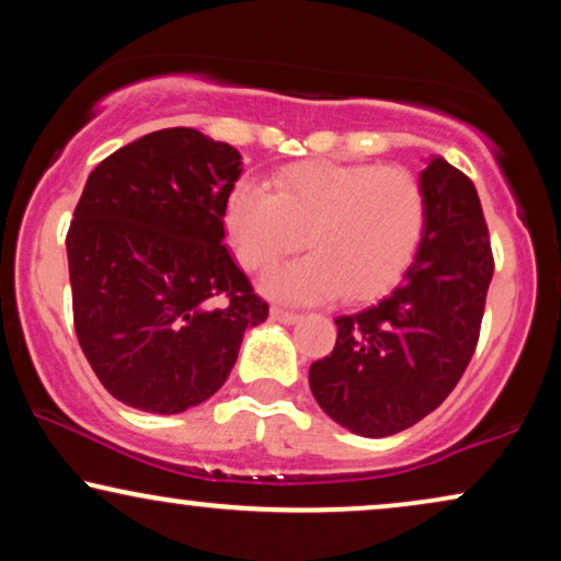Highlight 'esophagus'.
<instances>
[{"instance_id": "esophagus-1", "label": "esophagus", "mask_w": 561, "mask_h": 561, "mask_svg": "<svg viewBox=\"0 0 561 561\" xmlns=\"http://www.w3.org/2000/svg\"><path fill=\"white\" fill-rule=\"evenodd\" d=\"M272 318L279 323H295V321H300V313L282 308V305H272Z\"/></svg>"}]
</instances>
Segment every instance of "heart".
Returning a JSON list of instances; mask_svg holds the SVG:
<instances>
[{
  "label": "heart",
  "mask_w": 561,
  "mask_h": 561,
  "mask_svg": "<svg viewBox=\"0 0 561 561\" xmlns=\"http://www.w3.org/2000/svg\"><path fill=\"white\" fill-rule=\"evenodd\" d=\"M427 228V196L401 165L308 160L276 175L272 191L240 183L225 207V230L248 272H266L302 251L316 256L266 276L289 300L342 293L370 300L407 272Z\"/></svg>",
  "instance_id": "heart-1"
}]
</instances>
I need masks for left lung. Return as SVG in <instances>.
Returning <instances> with one entry per match:
<instances>
[{"label": "left lung", "mask_w": 561, "mask_h": 561, "mask_svg": "<svg viewBox=\"0 0 561 561\" xmlns=\"http://www.w3.org/2000/svg\"><path fill=\"white\" fill-rule=\"evenodd\" d=\"M420 183L427 228L391 295L336 318L333 352L310 365L318 407L363 437L409 430L448 399L479 344L492 243L471 179L443 158Z\"/></svg>", "instance_id": "obj_1"}]
</instances>
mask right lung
I'll return each instance as SVG.
<instances>
[{"label":"right lung","mask_w":561,"mask_h":561,"mask_svg":"<svg viewBox=\"0 0 561 561\" xmlns=\"http://www.w3.org/2000/svg\"><path fill=\"white\" fill-rule=\"evenodd\" d=\"M240 179L228 141L175 126L108 154L67 232L75 331L113 399L179 414L228 380L268 302L230 259L225 207Z\"/></svg>","instance_id":"right-lung-1"}]
</instances>
